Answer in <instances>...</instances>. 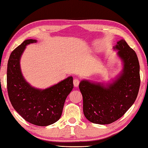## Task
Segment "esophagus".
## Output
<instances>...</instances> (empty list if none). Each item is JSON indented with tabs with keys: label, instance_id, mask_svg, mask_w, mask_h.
<instances>
[{
	"label": "esophagus",
	"instance_id": "esophagus-1",
	"mask_svg": "<svg viewBox=\"0 0 148 148\" xmlns=\"http://www.w3.org/2000/svg\"><path fill=\"white\" fill-rule=\"evenodd\" d=\"M73 83H74V87H76V88H77V87H78V86H79V80L78 78H75L74 79V81H73Z\"/></svg>",
	"mask_w": 148,
	"mask_h": 148
}]
</instances>
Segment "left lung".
Instances as JSON below:
<instances>
[{"mask_svg": "<svg viewBox=\"0 0 148 148\" xmlns=\"http://www.w3.org/2000/svg\"><path fill=\"white\" fill-rule=\"evenodd\" d=\"M123 63L121 73L107 83L82 79L79 88L83 97V111L89 121L109 125L118 120L136 99L140 85V64L135 51L125 39L113 47Z\"/></svg>", "mask_w": 148, "mask_h": 148, "instance_id": "8db88e82", "label": "left lung"}]
</instances>
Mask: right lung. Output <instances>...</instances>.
I'll list each match as a JSON object with an SVG mask.
<instances>
[{
  "mask_svg": "<svg viewBox=\"0 0 148 148\" xmlns=\"http://www.w3.org/2000/svg\"><path fill=\"white\" fill-rule=\"evenodd\" d=\"M37 41L27 39L12 52L7 67V90L12 105L23 119L33 125L45 126L61 116L65 100L74 88L73 78L69 76L45 89L30 85L22 74L20 59L27 45Z\"/></svg>",
  "mask_w": 148,
  "mask_h": 148,
  "instance_id": "right-lung-1",
  "label": "right lung"
}]
</instances>
